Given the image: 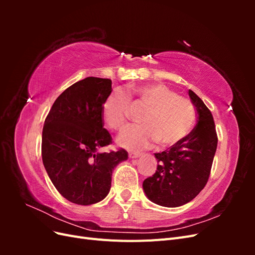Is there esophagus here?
I'll return each instance as SVG.
<instances>
[{
    "instance_id": "1",
    "label": "esophagus",
    "mask_w": 255,
    "mask_h": 255,
    "mask_svg": "<svg viewBox=\"0 0 255 255\" xmlns=\"http://www.w3.org/2000/svg\"><path fill=\"white\" fill-rule=\"evenodd\" d=\"M140 155H141L140 152H134V151L128 152V157L129 158H137V157H139Z\"/></svg>"
}]
</instances>
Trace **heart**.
<instances>
[{
	"label": "heart",
	"instance_id": "1",
	"mask_svg": "<svg viewBox=\"0 0 255 255\" xmlns=\"http://www.w3.org/2000/svg\"><path fill=\"white\" fill-rule=\"evenodd\" d=\"M130 104L143 109L138 118L142 125L129 127L119 136V143L127 148H148L155 141L161 148H171L185 140L195 126L194 104L163 84L133 87L127 94L113 92L102 107L106 125L115 130L125 128Z\"/></svg>",
	"mask_w": 255,
	"mask_h": 255
}]
</instances>
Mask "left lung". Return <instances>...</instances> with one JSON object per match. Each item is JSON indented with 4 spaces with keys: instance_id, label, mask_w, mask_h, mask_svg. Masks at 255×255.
<instances>
[{
    "instance_id": "left-lung-1",
    "label": "left lung",
    "mask_w": 255,
    "mask_h": 255,
    "mask_svg": "<svg viewBox=\"0 0 255 255\" xmlns=\"http://www.w3.org/2000/svg\"><path fill=\"white\" fill-rule=\"evenodd\" d=\"M198 122L181 143L169 150L154 153L158 165L142 187L152 202L177 207L196 198L208 181L218 137L211 111L194 91H188Z\"/></svg>"
}]
</instances>
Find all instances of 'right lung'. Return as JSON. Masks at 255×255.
<instances>
[{"label": "right lung", "mask_w": 255, "mask_h": 255, "mask_svg": "<svg viewBox=\"0 0 255 255\" xmlns=\"http://www.w3.org/2000/svg\"><path fill=\"white\" fill-rule=\"evenodd\" d=\"M110 79L89 78L68 87L44 120L41 155L45 170L68 201L90 205L109 195L112 173L128 159L125 149L99 150L113 141L102 107L112 92Z\"/></svg>", "instance_id": "1"}]
</instances>
